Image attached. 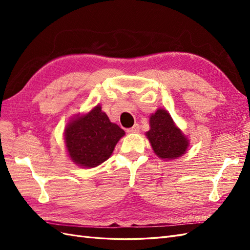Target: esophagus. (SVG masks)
Wrapping results in <instances>:
<instances>
[{
  "label": "esophagus",
  "instance_id": "esophagus-1",
  "mask_svg": "<svg viewBox=\"0 0 250 250\" xmlns=\"http://www.w3.org/2000/svg\"><path fill=\"white\" fill-rule=\"evenodd\" d=\"M139 130H140L139 124H135L134 126H132L131 128H129V129H127V132H128V133H137V132H139Z\"/></svg>",
  "mask_w": 250,
  "mask_h": 250
}]
</instances>
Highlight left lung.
I'll use <instances>...</instances> for the list:
<instances>
[{
    "label": "left lung",
    "mask_w": 250,
    "mask_h": 250,
    "mask_svg": "<svg viewBox=\"0 0 250 250\" xmlns=\"http://www.w3.org/2000/svg\"><path fill=\"white\" fill-rule=\"evenodd\" d=\"M150 130L146 132L154 153L162 160H175L184 155L188 140L174 123L170 113L158 108L150 117Z\"/></svg>",
    "instance_id": "left-lung-1"
}]
</instances>
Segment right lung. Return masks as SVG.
Instances as JSON below:
<instances>
[{
	"label": "right lung",
	"instance_id": "add662e5",
	"mask_svg": "<svg viewBox=\"0 0 250 250\" xmlns=\"http://www.w3.org/2000/svg\"><path fill=\"white\" fill-rule=\"evenodd\" d=\"M125 131L111 123L97 105L85 115L73 118L64 129V142L70 158L82 168H94L110 157Z\"/></svg>",
	"mask_w": 250,
	"mask_h": 250
}]
</instances>
